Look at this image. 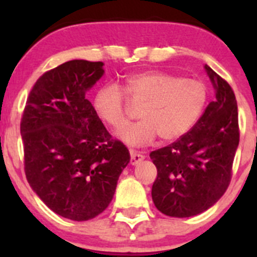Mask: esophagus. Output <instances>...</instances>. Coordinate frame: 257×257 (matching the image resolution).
I'll return each mask as SVG.
<instances>
[{
	"mask_svg": "<svg viewBox=\"0 0 257 257\" xmlns=\"http://www.w3.org/2000/svg\"><path fill=\"white\" fill-rule=\"evenodd\" d=\"M144 159V155L137 150H131V164L136 165Z\"/></svg>",
	"mask_w": 257,
	"mask_h": 257,
	"instance_id": "1",
	"label": "esophagus"
}]
</instances>
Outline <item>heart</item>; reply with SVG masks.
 I'll return each instance as SVG.
<instances>
[{"mask_svg": "<svg viewBox=\"0 0 257 257\" xmlns=\"http://www.w3.org/2000/svg\"><path fill=\"white\" fill-rule=\"evenodd\" d=\"M142 104V120L126 125L119 138L132 147L162 141H174L196 123L206 103V87L194 78H179L160 71H145L126 78L123 88L114 83L102 85L94 95L98 115L114 129L128 120V99Z\"/></svg>", "mask_w": 257, "mask_h": 257, "instance_id": "b5f03b06", "label": "heart"}]
</instances>
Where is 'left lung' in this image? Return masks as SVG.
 I'll return each mask as SVG.
<instances>
[{
	"label": "left lung",
	"mask_w": 257,
	"mask_h": 257,
	"mask_svg": "<svg viewBox=\"0 0 257 257\" xmlns=\"http://www.w3.org/2000/svg\"><path fill=\"white\" fill-rule=\"evenodd\" d=\"M215 88L195 125L174 143L150 153L158 175L152 188L155 206L173 217L201 214L226 191L240 141L237 103L231 85L205 66Z\"/></svg>",
	"instance_id": "left-lung-1"
}]
</instances>
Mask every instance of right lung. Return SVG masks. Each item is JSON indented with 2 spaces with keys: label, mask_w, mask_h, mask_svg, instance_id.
<instances>
[{
  "label": "right lung",
  "mask_w": 257,
  "mask_h": 257,
  "mask_svg": "<svg viewBox=\"0 0 257 257\" xmlns=\"http://www.w3.org/2000/svg\"><path fill=\"white\" fill-rule=\"evenodd\" d=\"M102 62H66L45 72L26 102L21 136L31 188L52 211L87 221L104 211L131 155L87 99Z\"/></svg>",
  "instance_id": "1"
}]
</instances>
